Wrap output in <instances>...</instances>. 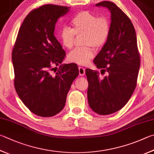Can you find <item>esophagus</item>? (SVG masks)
I'll list each match as a JSON object with an SVG mask.
<instances>
[{
	"label": "esophagus",
	"instance_id": "1",
	"mask_svg": "<svg viewBox=\"0 0 154 154\" xmlns=\"http://www.w3.org/2000/svg\"><path fill=\"white\" fill-rule=\"evenodd\" d=\"M79 72L80 76H83L85 73V70L84 68H83L82 66H79Z\"/></svg>",
	"mask_w": 154,
	"mask_h": 154
}]
</instances>
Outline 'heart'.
<instances>
[{
  "label": "heart",
  "instance_id": "heart-1",
  "mask_svg": "<svg viewBox=\"0 0 154 154\" xmlns=\"http://www.w3.org/2000/svg\"><path fill=\"white\" fill-rule=\"evenodd\" d=\"M72 29L64 27L59 32V39L63 47L71 49L74 45L75 35H84L83 44L88 45L72 50L68 55L69 61L85 65L95 55L93 46L99 48L104 45L110 35V23L106 17H99L88 11L77 14L71 21Z\"/></svg>",
  "mask_w": 154,
  "mask_h": 154
}]
</instances>
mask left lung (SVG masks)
<instances>
[{
  "label": "left lung",
  "instance_id": "8db88e82",
  "mask_svg": "<svg viewBox=\"0 0 154 154\" xmlns=\"http://www.w3.org/2000/svg\"><path fill=\"white\" fill-rule=\"evenodd\" d=\"M97 7L107 8L111 13L110 32L94 63L108 75L100 78L97 71L87 69L88 99L90 108L100 115L121 110L131 98L136 88L140 67L135 28L127 15L110 1Z\"/></svg>",
  "mask_w": 154,
  "mask_h": 154
}]
</instances>
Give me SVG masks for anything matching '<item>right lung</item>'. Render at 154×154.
<instances>
[{
  "instance_id": "add662e5",
  "label": "right lung",
  "mask_w": 154,
  "mask_h": 154,
  "mask_svg": "<svg viewBox=\"0 0 154 154\" xmlns=\"http://www.w3.org/2000/svg\"><path fill=\"white\" fill-rule=\"evenodd\" d=\"M69 7L45 5L27 15L12 52L15 90L29 110L39 116H54L65 107L79 69L61 64L66 53L54 35L55 24ZM60 65L55 74L51 71Z\"/></svg>"
}]
</instances>
